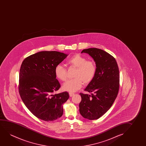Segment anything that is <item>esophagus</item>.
<instances>
[{"label": "esophagus", "instance_id": "esophagus-1", "mask_svg": "<svg viewBox=\"0 0 146 146\" xmlns=\"http://www.w3.org/2000/svg\"><path fill=\"white\" fill-rule=\"evenodd\" d=\"M69 96H70V97H72V96L74 95V93H72V92H69Z\"/></svg>", "mask_w": 146, "mask_h": 146}]
</instances>
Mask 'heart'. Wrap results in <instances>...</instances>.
<instances>
[{
  "instance_id": "heart-1",
  "label": "heart",
  "mask_w": 146,
  "mask_h": 146,
  "mask_svg": "<svg viewBox=\"0 0 146 146\" xmlns=\"http://www.w3.org/2000/svg\"><path fill=\"white\" fill-rule=\"evenodd\" d=\"M67 64L77 68L73 79L69 80L62 85V89L65 91L76 92L82 87L84 83L87 84L94 79L97 71L95 62L93 60H87L79 54H74L67 60ZM56 78L61 81L67 78V70L61 64H58L54 69Z\"/></svg>"
}]
</instances>
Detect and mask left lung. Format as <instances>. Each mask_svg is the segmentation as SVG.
Here are the masks:
<instances>
[{"instance_id":"1","label":"left lung","mask_w":146,"mask_h":146,"mask_svg":"<svg viewBox=\"0 0 146 146\" xmlns=\"http://www.w3.org/2000/svg\"><path fill=\"white\" fill-rule=\"evenodd\" d=\"M91 56L97 67L96 75L85 91L90 94L80 93L82 100L79 112L84 118L98 119L112 106L119 89V70L113 56L104 50L96 48L82 50Z\"/></svg>"}]
</instances>
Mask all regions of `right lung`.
Instances as JSON below:
<instances>
[{
    "label": "right lung",
    "instance_id": "1",
    "mask_svg": "<svg viewBox=\"0 0 146 146\" xmlns=\"http://www.w3.org/2000/svg\"><path fill=\"white\" fill-rule=\"evenodd\" d=\"M67 56L55 51H44L28 56L22 62L19 93L28 110L41 120L53 121L63 115V105L69 97L68 92L52 93L60 87L55 68Z\"/></svg>",
    "mask_w": 146,
    "mask_h": 146
}]
</instances>
